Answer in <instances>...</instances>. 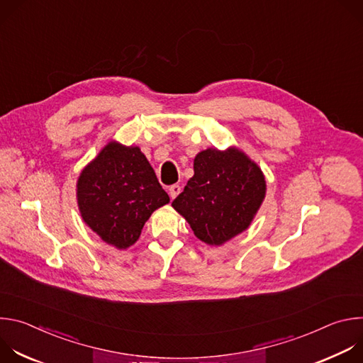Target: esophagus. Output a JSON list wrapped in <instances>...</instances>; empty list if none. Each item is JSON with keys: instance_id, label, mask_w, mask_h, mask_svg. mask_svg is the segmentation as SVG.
Instances as JSON below:
<instances>
[{"instance_id": "34e87169", "label": "esophagus", "mask_w": 363, "mask_h": 363, "mask_svg": "<svg viewBox=\"0 0 363 363\" xmlns=\"http://www.w3.org/2000/svg\"><path fill=\"white\" fill-rule=\"evenodd\" d=\"M179 192H181V186H179L178 184H174V185L169 186V195H171V198H177Z\"/></svg>"}]
</instances>
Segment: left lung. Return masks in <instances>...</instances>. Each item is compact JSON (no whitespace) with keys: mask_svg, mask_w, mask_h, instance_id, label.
Returning <instances> with one entry per match:
<instances>
[{"mask_svg":"<svg viewBox=\"0 0 363 363\" xmlns=\"http://www.w3.org/2000/svg\"><path fill=\"white\" fill-rule=\"evenodd\" d=\"M266 196V179L237 147H208L194 160V177L172 201L194 234L221 245L245 231Z\"/></svg>","mask_w":363,"mask_h":363,"instance_id":"obj_1","label":"left lung"}]
</instances>
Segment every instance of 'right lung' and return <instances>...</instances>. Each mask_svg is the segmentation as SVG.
Here are the masks:
<instances>
[{
  "instance_id": "1",
  "label": "right lung",
  "mask_w": 363,
  "mask_h": 363,
  "mask_svg": "<svg viewBox=\"0 0 363 363\" xmlns=\"http://www.w3.org/2000/svg\"><path fill=\"white\" fill-rule=\"evenodd\" d=\"M168 202V194L138 146L109 142L77 179L83 221L119 250L135 244L152 213Z\"/></svg>"
}]
</instances>
